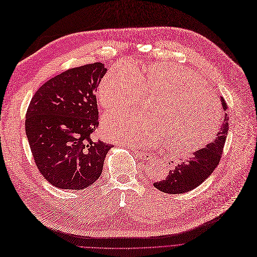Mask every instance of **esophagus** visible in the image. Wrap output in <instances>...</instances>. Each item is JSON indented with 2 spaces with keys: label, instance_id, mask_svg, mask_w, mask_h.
<instances>
[{
  "label": "esophagus",
  "instance_id": "1",
  "mask_svg": "<svg viewBox=\"0 0 257 257\" xmlns=\"http://www.w3.org/2000/svg\"><path fill=\"white\" fill-rule=\"evenodd\" d=\"M136 153H137V155L139 156L140 159H143L144 161L150 160V159L152 158V155H151L150 153H148V152H144V151H136Z\"/></svg>",
  "mask_w": 257,
  "mask_h": 257
}]
</instances>
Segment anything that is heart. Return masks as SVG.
<instances>
[{"mask_svg": "<svg viewBox=\"0 0 257 257\" xmlns=\"http://www.w3.org/2000/svg\"><path fill=\"white\" fill-rule=\"evenodd\" d=\"M153 96L156 115L119 111L103 118L115 141L135 147L165 145L182 156L197 152L214 138L220 124L218 99L198 76L182 67L150 65L145 72L115 66L99 82L96 98L105 110L139 105Z\"/></svg>", "mask_w": 257, "mask_h": 257, "instance_id": "heart-1", "label": "heart"}]
</instances>
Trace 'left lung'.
<instances>
[{"instance_id":"8db88e82","label":"left lung","mask_w":257,"mask_h":257,"mask_svg":"<svg viewBox=\"0 0 257 257\" xmlns=\"http://www.w3.org/2000/svg\"><path fill=\"white\" fill-rule=\"evenodd\" d=\"M220 102L225 113L214 141L206 145L205 148L193 153L186 163L177 165L175 169L169 172L166 180L154 183L153 186L160 191L170 194L189 192L206 181L210 174L215 170L220 161L229 130L228 107L222 96H220Z\"/></svg>"}]
</instances>
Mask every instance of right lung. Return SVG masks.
I'll return each mask as SVG.
<instances>
[{
  "mask_svg": "<svg viewBox=\"0 0 257 257\" xmlns=\"http://www.w3.org/2000/svg\"><path fill=\"white\" fill-rule=\"evenodd\" d=\"M103 63L66 70L42 85L27 109L25 130L39 171L54 187L81 190L98 180L112 147L91 135L98 126L95 92Z\"/></svg>",
  "mask_w": 257,
  "mask_h": 257,
  "instance_id": "right-lung-1",
  "label": "right lung"
}]
</instances>
